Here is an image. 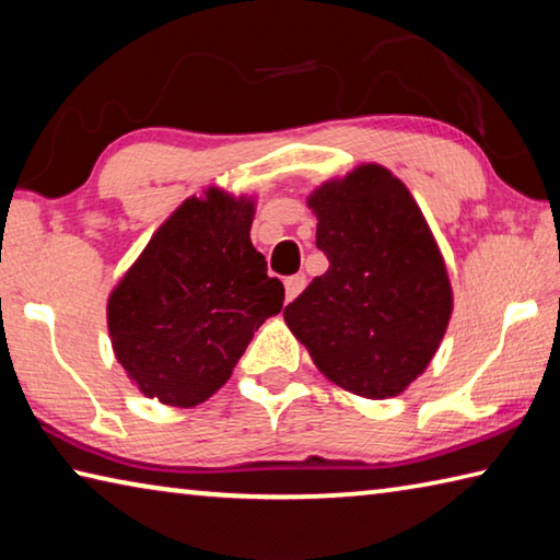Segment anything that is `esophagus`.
<instances>
[{"instance_id": "1", "label": "esophagus", "mask_w": 560, "mask_h": 560, "mask_svg": "<svg viewBox=\"0 0 560 560\" xmlns=\"http://www.w3.org/2000/svg\"><path fill=\"white\" fill-rule=\"evenodd\" d=\"M283 287H287V303H289L299 296L303 287H306V277H303V273H296V277H289L283 281Z\"/></svg>"}]
</instances>
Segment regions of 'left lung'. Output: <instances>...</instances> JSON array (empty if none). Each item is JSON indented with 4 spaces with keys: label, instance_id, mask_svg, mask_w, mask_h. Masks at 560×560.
I'll use <instances>...</instances> for the list:
<instances>
[{
    "label": "left lung",
    "instance_id": "8db88e82",
    "mask_svg": "<svg viewBox=\"0 0 560 560\" xmlns=\"http://www.w3.org/2000/svg\"><path fill=\"white\" fill-rule=\"evenodd\" d=\"M328 271L283 308L320 373L385 400L424 373L452 318L442 252L410 189L365 163L308 195Z\"/></svg>",
    "mask_w": 560,
    "mask_h": 560
}]
</instances>
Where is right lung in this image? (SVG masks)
I'll use <instances>...</instances> for the list:
<instances>
[{
    "label": "right lung",
    "instance_id": "right-lung-1",
    "mask_svg": "<svg viewBox=\"0 0 560 560\" xmlns=\"http://www.w3.org/2000/svg\"><path fill=\"white\" fill-rule=\"evenodd\" d=\"M254 207V197L220 187L187 197L110 291L113 353L145 397L205 402L281 311L283 283L249 236Z\"/></svg>",
    "mask_w": 560,
    "mask_h": 560
}]
</instances>
